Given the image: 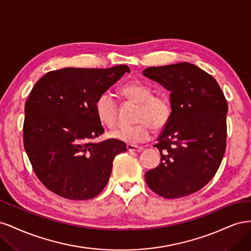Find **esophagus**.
<instances>
[{
	"label": "esophagus",
	"mask_w": 251,
	"mask_h": 251,
	"mask_svg": "<svg viewBox=\"0 0 251 251\" xmlns=\"http://www.w3.org/2000/svg\"><path fill=\"white\" fill-rule=\"evenodd\" d=\"M126 149H127L128 151H141L143 150V148L137 147V146H133V144H127Z\"/></svg>",
	"instance_id": "1"
}]
</instances>
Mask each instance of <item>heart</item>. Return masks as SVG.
Listing matches in <instances>:
<instances>
[{"label":"heart","mask_w":251,"mask_h":251,"mask_svg":"<svg viewBox=\"0 0 251 251\" xmlns=\"http://www.w3.org/2000/svg\"><path fill=\"white\" fill-rule=\"evenodd\" d=\"M126 100L138 102L136 120L138 124L121 126L110 132L112 138L127 144L146 142L151 137V126L155 130L164 127L171 119L173 104L171 98L165 94H154L151 86L142 81H133L120 90ZM97 117L108 126H114L118 120V101L113 94L103 92L95 101Z\"/></svg>","instance_id":"1"}]
</instances>
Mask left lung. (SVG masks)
<instances>
[{"label": "left lung", "instance_id": "1", "mask_svg": "<svg viewBox=\"0 0 251 251\" xmlns=\"http://www.w3.org/2000/svg\"><path fill=\"white\" fill-rule=\"evenodd\" d=\"M148 78L171 91V119L158 137L157 168L146 173L149 187L166 199L188 196L214 178L226 150V98L217 80L189 63L150 67Z\"/></svg>", "mask_w": 251, "mask_h": 251}]
</instances>
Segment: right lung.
Masks as SVG:
<instances>
[{"mask_svg":"<svg viewBox=\"0 0 251 251\" xmlns=\"http://www.w3.org/2000/svg\"><path fill=\"white\" fill-rule=\"evenodd\" d=\"M130 68H65L37 81L25 103L23 141L36 177L49 191L70 200L102 192L116 155L126 143L93 140L104 132L95 111L97 97Z\"/></svg>","mask_w":251,"mask_h":251,"instance_id":"1","label":"right lung"}]
</instances>
